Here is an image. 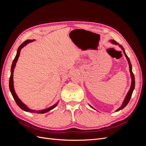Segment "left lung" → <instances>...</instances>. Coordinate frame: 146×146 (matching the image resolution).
Returning <instances> with one entry per match:
<instances>
[{"instance_id": "left-lung-1", "label": "left lung", "mask_w": 146, "mask_h": 146, "mask_svg": "<svg viewBox=\"0 0 146 146\" xmlns=\"http://www.w3.org/2000/svg\"><path fill=\"white\" fill-rule=\"evenodd\" d=\"M110 42H111L112 44H113L118 45L119 47H120L122 48V50H123V54H124V55H125V57H126V58H127V60L128 63H129V70H130V76H131V86H130V90H129V92H127V95H126V96H125V98L124 100H123V102H122L121 106L116 110V112H117V111H119V110H121L123 109L125 107H126V105L128 104V103L129 102V101H130V99H131V97L132 93H133V90H134V89H135V76H134V75H133V72H132V67H131V62H130L129 58L127 56V54H126V53H125V52L124 48H123V47L121 45H119V44H118L116 41L113 40V39H112V40H110ZM90 107H91L92 108L94 109V108H92V107H91V106H90ZM94 110H95V109H94Z\"/></svg>"}]
</instances>
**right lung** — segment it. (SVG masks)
I'll return each instance as SVG.
<instances>
[{
    "label": "right lung",
    "mask_w": 146,
    "mask_h": 146,
    "mask_svg": "<svg viewBox=\"0 0 146 146\" xmlns=\"http://www.w3.org/2000/svg\"><path fill=\"white\" fill-rule=\"evenodd\" d=\"M35 40L34 39H28V40H26L25 41H24L22 44L18 47V48H17V54H16V55L15 56V58L14 59V60H13V63H12V65H11V75H10V80H9V88H10V92L11 93L13 97V98H14L15 100L16 101V102L17 104V105L19 106V107L22 109L24 110L25 111H27V112H31V113H41V114H43V113H47L48 111H50L51 110L54 109L55 107H56L57 105H58V102H57V103L55 104V105H54L53 106H51L49 108H47L46 109H44V110H38V111H36V110H32L30 109L29 108L27 107V106L25 105L23 102H22L19 98H18V96H17L16 92L15 91V88H14V85H13V83H14V82H13V72H14V69L15 68V66H16V63H17V60H18V58L19 56V55H20V52L22 48H23L24 46H25L27 44L30 43V42H32L33 41H34Z\"/></svg>",
    "instance_id": "obj_1"
}]
</instances>
